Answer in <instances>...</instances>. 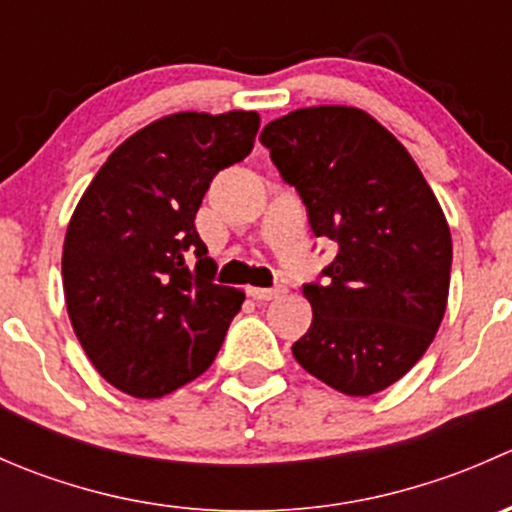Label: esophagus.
Listing matches in <instances>:
<instances>
[{"mask_svg":"<svg viewBox=\"0 0 512 512\" xmlns=\"http://www.w3.org/2000/svg\"><path fill=\"white\" fill-rule=\"evenodd\" d=\"M282 292H285L282 287H250V289H247V294H250L252 299H260V302H267V299L280 297Z\"/></svg>","mask_w":512,"mask_h":512,"instance_id":"esophagus-1","label":"esophagus"}]
</instances>
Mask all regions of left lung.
<instances>
[{
	"label": "left lung",
	"mask_w": 512,
	"mask_h": 512,
	"mask_svg": "<svg viewBox=\"0 0 512 512\" xmlns=\"http://www.w3.org/2000/svg\"><path fill=\"white\" fill-rule=\"evenodd\" d=\"M260 141L314 235L339 245L322 280L302 285L314 319L294 359L342 394H376L426 354L446 312L453 245L441 205L409 151L359 108H299Z\"/></svg>",
	"instance_id": "1"
}]
</instances>
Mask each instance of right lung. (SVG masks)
Instances as JSON below:
<instances>
[{
	"label": "right lung",
	"mask_w": 512,
	"mask_h": 512,
	"mask_svg": "<svg viewBox=\"0 0 512 512\" xmlns=\"http://www.w3.org/2000/svg\"><path fill=\"white\" fill-rule=\"evenodd\" d=\"M257 128L255 111L160 118L108 156L76 205L61 257L71 327L98 374L136 399L203 374L245 302L215 285L195 213Z\"/></svg>",
	"instance_id": "add662e5"
}]
</instances>
